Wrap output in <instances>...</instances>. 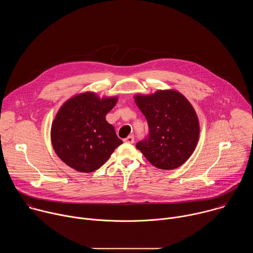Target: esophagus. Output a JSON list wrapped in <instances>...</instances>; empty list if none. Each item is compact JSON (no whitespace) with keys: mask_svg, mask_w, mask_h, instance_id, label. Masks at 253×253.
I'll return each instance as SVG.
<instances>
[{"mask_svg":"<svg viewBox=\"0 0 253 253\" xmlns=\"http://www.w3.org/2000/svg\"><path fill=\"white\" fill-rule=\"evenodd\" d=\"M124 142L132 144V143H134V137H133L132 135H130V136H128L127 138H125V139H124Z\"/></svg>","mask_w":253,"mask_h":253,"instance_id":"obj_1","label":"esophagus"}]
</instances>
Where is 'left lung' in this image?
Masks as SVG:
<instances>
[{"label":"left lung","mask_w":253,"mask_h":253,"mask_svg":"<svg viewBox=\"0 0 253 253\" xmlns=\"http://www.w3.org/2000/svg\"><path fill=\"white\" fill-rule=\"evenodd\" d=\"M145 116L149 135L136 144L138 150L155 167L171 170L192 155L199 139V122L190 102L178 91L158 90L134 96Z\"/></svg>","instance_id":"8db88e82"}]
</instances>
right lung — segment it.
Here are the masks:
<instances>
[{
  "instance_id": "right-lung-1",
  "label": "right lung",
  "mask_w": 253,
  "mask_h": 253,
  "mask_svg": "<svg viewBox=\"0 0 253 253\" xmlns=\"http://www.w3.org/2000/svg\"><path fill=\"white\" fill-rule=\"evenodd\" d=\"M118 97L100 98L94 92L67 100L52 123L51 141L58 157L69 167L89 173L99 169L123 143L106 114Z\"/></svg>"
}]
</instances>
